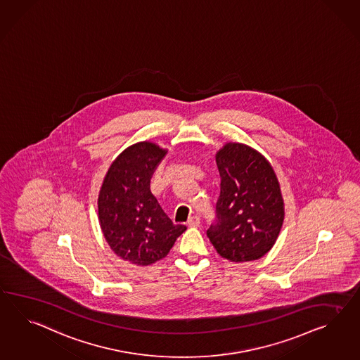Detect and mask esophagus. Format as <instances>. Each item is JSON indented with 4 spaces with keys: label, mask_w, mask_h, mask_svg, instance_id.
<instances>
[{
    "label": "esophagus",
    "mask_w": 360,
    "mask_h": 360,
    "mask_svg": "<svg viewBox=\"0 0 360 360\" xmlns=\"http://www.w3.org/2000/svg\"><path fill=\"white\" fill-rule=\"evenodd\" d=\"M200 217H197V215H192L189 219H188V224L191 226V227H198L200 226Z\"/></svg>",
    "instance_id": "1"
}]
</instances>
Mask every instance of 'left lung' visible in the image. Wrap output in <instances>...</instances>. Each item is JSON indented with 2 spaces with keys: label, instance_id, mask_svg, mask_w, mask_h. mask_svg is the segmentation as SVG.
<instances>
[{
  "label": "left lung",
  "instance_id": "left-lung-1",
  "mask_svg": "<svg viewBox=\"0 0 360 360\" xmlns=\"http://www.w3.org/2000/svg\"><path fill=\"white\" fill-rule=\"evenodd\" d=\"M215 162L221 192L207 238L221 257L232 262L258 259L273 248L285 219L274 168L256 148L239 142L219 148Z\"/></svg>",
  "mask_w": 360,
  "mask_h": 360
}]
</instances>
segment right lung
<instances>
[{
	"label": "right lung",
	"instance_id": "add662e5",
	"mask_svg": "<svg viewBox=\"0 0 360 360\" xmlns=\"http://www.w3.org/2000/svg\"><path fill=\"white\" fill-rule=\"evenodd\" d=\"M166 153L150 141L125 148L112 162L99 191L98 217L104 239L119 257L137 266L166 257L186 230L174 224L150 191V179Z\"/></svg>",
	"mask_w": 360,
	"mask_h": 360
}]
</instances>
